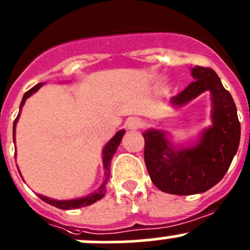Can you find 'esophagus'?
<instances>
[{"label":"esophagus","mask_w":250,"mask_h":250,"mask_svg":"<svg viewBox=\"0 0 250 250\" xmlns=\"http://www.w3.org/2000/svg\"><path fill=\"white\" fill-rule=\"evenodd\" d=\"M141 125H142V123H141L140 119H137V118H130V119H127V122H126V126H127L128 128H138L141 127Z\"/></svg>","instance_id":"esophagus-1"}]
</instances>
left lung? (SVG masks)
<instances>
[{
	"mask_svg": "<svg viewBox=\"0 0 250 250\" xmlns=\"http://www.w3.org/2000/svg\"><path fill=\"white\" fill-rule=\"evenodd\" d=\"M196 80L171 98L182 107L210 91L212 125L201 133L194 146L175 147L164 131L150 128L145 133V163L153 184L165 193L177 196L203 193L221 181L236 155L241 138L237 108L229 91L211 68L194 66Z\"/></svg>",
	"mask_w": 250,
	"mask_h": 250,
	"instance_id": "1",
	"label": "left lung"
}]
</instances>
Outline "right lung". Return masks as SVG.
Returning <instances> with one entry per match:
<instances>
[{"label": "right lung", "mask_w": 250, "mask_h": 250, "mask_svg": "<svg viewBox=\"0 0 250 250\" xmlns=\"http://www.w3.org/2000/svg\"><path fill=\"white\" fill-rule=\"evenodd\" d=\"M42 85H43V83H38V85L34 86L33 88H30L28 92L24 93L23 100H21V107H19V114H18V117L16 118V120H14V123H13V136H14V133H16L17 123H18L19 115H21V108H23L24 103H25L26 98L30 97L31 95H34V93H35L36 91H38ZM124 133H125V130L118 131V132L114 135V137H113L112 140H110L109 142L107 143V145H105L104 149H103V167H104V170H105V180H104V182L102 184V186H101L100 188L97 189V191H95L93 193L88 194V196L83 197V198L70 199V201H57V199L48 198V197L41 196V194H39V197H40L42 201L46 202V203H48V204H51V206L56 207V208L63 209V210L83 208V207L91 206V204L96 203L97 201L102 199L103 197H104V194H105V184H107L108 179H109L110 162H112V158H113V155H114V153L117 152L118 146H119L120 142H122V138H123V136H124ZM19 174H21V172H19Z\"/></svg>", "instance_id": "1"}]
</instances>
